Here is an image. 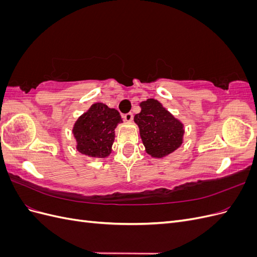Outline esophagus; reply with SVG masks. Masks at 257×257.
Instances as JSON below:
<instances>
[{
	"label": "esophagus",
	"instance_id": "obj_1",
	"mask_svg": "<svg viewBox=\"0 0 257 257\" xmlns=\"http://www.w3.org/2000/svg\"><path fill=\"white\" fill-rule=\"evenodd\" d=\"M133 116H134L133 112H127V113H125V114L123 115V118H124V120H125V121L131 122L132 120H133Z\"/></svg>",
	"mask_w": 257,
	"mask_h": 257
}]
</instances>
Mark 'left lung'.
<instances>
[{
    "label": "left lung",
    "mask_w": 257,
    "mask_h": 257,
    "mask_svg": "<svg viewBox=\"0 0 257 257\" xmlns=\"http://www.w3.org/2000/svg\"><path fill=\"white\" fill-rule=\"evenodd\" d=\"M142 111L134 116L147 152L154 158H163L174 152L182 144V124L155 99L141 104Z\"/></svg>",
    "instance_id": "left-lung-1"
}]
</instances>
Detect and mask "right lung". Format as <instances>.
<instances>
[{"instance_id": "right-lung-1", "label": "right lung", "mask_w": 257, "mask_h": 257, "mask_svg": "<svg viewBox=\"0 0 257 257\" xmlns=\"http://www.w3.org/2000/svg\"><path fill=\"white\" fill-rule=\"evenodd\" d=\"M121 122L118 110L108 108L103 103L92 105L75 123L73 133L77 149L89 157H107L114 141V128Z\"/></svg>"}]
</instances>
